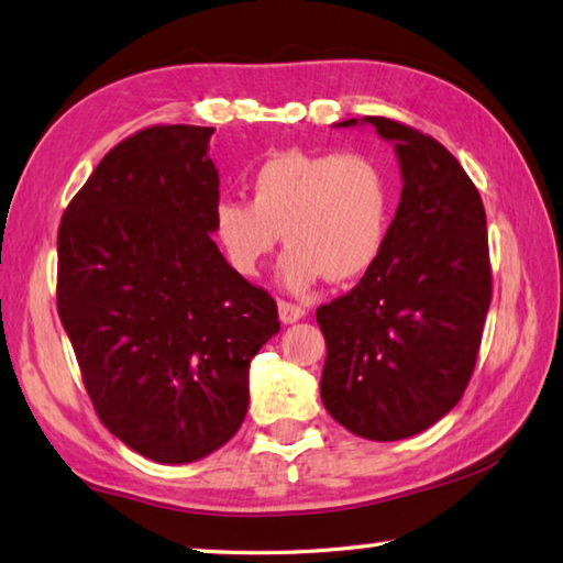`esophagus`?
<instances>
[{"mask_svg":"<svg viewBox=\"0 0 563 563\" xmlns=\"http://www.w3.org/2000/svg\"><path fill=\"white\" fill-rule=\"evenodd\" d=\"M306 316V309L303 306H299V303H289V301H279V321L282 323H296V321H301V318Z\"/></svg>","mask_w":563,"mask_h":563,"instance_id":"1","label":"esophagus"}]
</instances>
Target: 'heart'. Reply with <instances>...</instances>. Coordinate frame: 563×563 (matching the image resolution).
I'll list each match as a JSON object with an SVG mask.
<instances>
[{"label":"heart","mask_w":563,"mask_h":563,"mask_svg":"<svg viewBox=\"0 0 563 563\" xmlns=\"http://www.w3.org/2000/svg\"><path fill=\"white\" fill-rule=\"evenodd\" d=\"M250 188L252 200L220 198L213 208L220 250L242 277H257L282 238L289 252L279 279L291 291L311 289L321 277L353 282L379 257L391 178L377 156L279 152L260 164Z\"/></svg>","instance_id":"b5f03b06"}]
</instances>
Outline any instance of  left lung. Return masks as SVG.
Masks as SVG:
<instances>
[{"label":"left lung","instance_id":"obj_1","mask_svg":"<svg viewBox=\"0 0 563 563\" xmlns=\"http://www.w3.org/2000/svg\"><path fill=\"white\" fill-rule=\"evenodd\" d=\"M401 196L385 245L353 291L321 306V399L369 441L421 433L459 405L478 357L493 279L478 188L446 146L387 117Z\"/></svg>","mask_w":563,"mask_h":563}]
</instances>
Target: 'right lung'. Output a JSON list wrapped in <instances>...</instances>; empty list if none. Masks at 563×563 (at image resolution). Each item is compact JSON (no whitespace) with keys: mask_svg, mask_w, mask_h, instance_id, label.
I'll list each match as a JSON object with an SVG mask.
<instances>
[{"mask_svg":"<svg viewBox=\"0 0 563 563\" xmlns=\"http://www.w3.org/2000/svg\"><path fill=\"white\" fill-rule=\"evenodd\" d=\"M213 126L158 124L102 158L58 228V316L100 421L156 463L228 443L277 303L213 242Z\"/></svg>","mask_w":563,"mask_h":563,"instance_id":"add662e5","label":"right lung"}]
</instances>
